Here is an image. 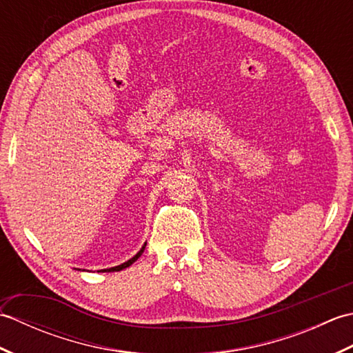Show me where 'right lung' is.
<instances>
[{
	"instance_id": "add662e5",
	"label": "right lung",
	"mask_w": 353,
	"mask_h": 353,
	"mask_svg": "<svg viewBox=\"0 0 353 353\" xmlns=\"http://www.w3.org/2000/svg\"><path fill=\"white\" fill-rule=\"evenodd\" d=\"M145 245H147V243L142 245V249L134 254V256L132 258V259H129V261H125V262H123L121 265H117V267H112V268H104V270H101V272H119V270H123V268H127V267H130L134 261H137L141 254H142V252H144V249H145Z\"/></svg>"
}]
</instances>
